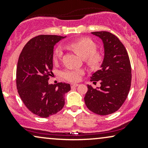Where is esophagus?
<instances>
[{
    "mask_svg": "<svg viewBox=\"0 0 148 148\" xmlns=\"http://www.w3.org/2000/svg\"><path fill=\"white\" fill-rule=\"evenodd\" d=\"M78 86H79V84H71V88H74L77 87Z\"/></svg>",
    "mask_w": 148,
    "mask_h": 148,
    "instance_id": "1",
    "label": "esophagus"
}]
</instances>
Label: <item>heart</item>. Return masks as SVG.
<instances>
[{
    "mask_svg": "<svg viewBox=\"0 0 148 148\" xmlns=\"http://www.w3.org/2000/svg\"><path fill=\"white\" fill-rule=\"evenodd\" d=\"M67 47L80 56L86 58L87 64L91 67L96 68L101 64L103 56L99 52L96 51L97 45L92 40L87 37H81L78 40L69 42ZM63 55V47L61 45L58 46L54 50L53 54V60L57 62ZM84 74V71L78 68H67L62 72V76L64 79L70 82H77L81 79V76Z\"/></svg>",
    "mask_w": 148,
    "mask_h": 148,
    "instance_id": "1",
    "label": "heart"
}]
</instances>
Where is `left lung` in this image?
<instances>
[{
	"mask_svg": "<svg viewBox=\"0 0 148 148\" xmlns=\"http://www.w3.org/2000/svg\"><path fill=\"white\" fill-rule=\"evenodd\" d=\"M100 37L104 46V58L101 68L92 75L90 81L101 87L88 86L84 100L88 109L100 115L117 111L128 96L132 83V67L125 46L109 32H92Z\"/></svg>",
	"mask_w": 148,
	"mask_h": 148,
	"instance_id": "left-lung-1",
	"label": "left lung"
}]
</instances>
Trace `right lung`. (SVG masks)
Segmentation results:
<instances>
[{
    "mask_svg": "<svg viewBox=\"0 0 148 148\" xmlns=\"http://www.w3.org/2000/svg\"><path fill=\"white\" fill-rule=\"evenodd\" d=\"M62 38L51 35L33 37L18 57L16 73L18 93L27 108L42 118L60 111L64 105V94L71 90L68 84L48 83L53 74L54 45Z\"/></svg>",
    "mask_w": 148,
    "mask_h": 148,
    "instance_id": "1",
    "label": "right lung"
}]
</instances>
